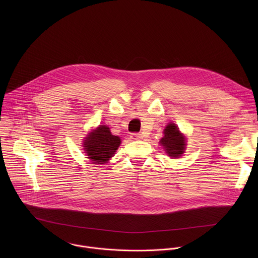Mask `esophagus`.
Returning a JSON list of instances; mask_svg holds the SVG:
<instances>
[{
	"instance_id": "34e87169",
	"label": "esophagus",
	"mask_w": 258,
	"mask_h": 258,
	"mask_svg": "<svg viewBox=\"0 0 258 258\" xmlns=\"http://www.w3.org/2000/svg\"><path fill=\"white\" fill-rule=\"evenodd\" d=\"M131 139H133V140H142L143 136L139 133H134V134L131 135Z\"/></svg>"
}]
</instances>
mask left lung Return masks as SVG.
Instances as JSON below:
<instances>
[{
  "label": "left lung",
  "mask_w": 258,
  "mask_h": 258,
  "mask_svg": "<svg viewBox=\"0 0 258 258\" xmlns=\"http://www.w3.org/2000/svg\"><path fill=\"white\" fill-rule=\"evenodd\" d=\"M164 137L160 140V144L164 147L166 153L173 158L179 157L185 150L186 141L174 123H168L164 130Z\"/></svg>",
  "instance_id": "left-lung-1"
}]
</instances>
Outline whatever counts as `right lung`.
Wrapping results in <instances>:
<instances>
[{"label":"right lung","mask_w":258,"mask_h":258,"mask_svg":"<svg viewBox=\"0 0 258 258\" xmlns=\"http://www.w3.org/2000/svg\"><path fill=\"white\" fill-rule=\"evenodd\" d=\"M85 150L94 164H103L111 158L120 145V139L113 136L109 127L100 125L84 143Z\"/></svg>","instance_id":"obj_1"}]
</instances>
